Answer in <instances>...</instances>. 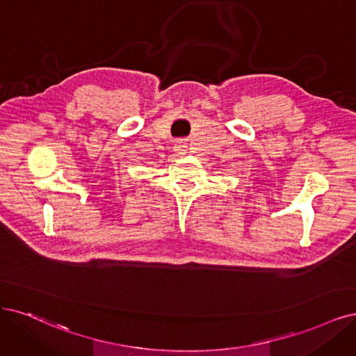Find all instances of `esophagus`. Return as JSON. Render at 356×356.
Here are the masks:
<instances>
[{
    "instance_id": "esophagus-1",
    "label": "esophagus",
    "mask_w": 356,
    "mask_h": 356,
    "mask_svg": "<svg viewBox=\"0 0 356 356\" xmlns=\"http://www.w3.org/2000/svg\"><path fill=\"white\" fill-rule=\"evenodd\" d=\"M175 148H176V151H177L179 154H183V152H185V151H186V149H185L186 147H185V145H183V143H177Z\"/></svg>"
}]
</instances>
